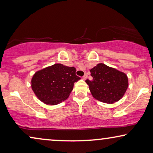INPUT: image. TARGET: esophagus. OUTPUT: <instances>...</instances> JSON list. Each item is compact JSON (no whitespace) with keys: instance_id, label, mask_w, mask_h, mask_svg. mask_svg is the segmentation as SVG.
<instances>
[{"instance_id":"34e87169","label":"esophagus","mask_w":153,"mask_h":153,"mask_svg":"<svg viewBox=\"0 0 153 153\" xmlns=\"http://www.w3.org/2000/svg\"><path fill=\"white\" fill-rule=\"evenodd\" d=\"M87 77H88V75L87 74H84V76H83V80H85V79H87Z\"/></svg>"}]
</instances>
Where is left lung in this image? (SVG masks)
<instances>
[{
    "mask_svg": "<svg viewBox=\"0 0 153 153\" xmlns=\"http://www.w3.org/2000/svg\"><path fill=\"white\" fill-rule=\"evenodd\" d=\"M93 80L85 82L95 99L106 104H114L125 95L128 88L126 74L104 63H99L92 68Z\"/></svg>",
    "mask_w": 153,
    "mask_h": 153,
    "instance_id": "obj_1",
    "label": "left lung"
}]
</instances>
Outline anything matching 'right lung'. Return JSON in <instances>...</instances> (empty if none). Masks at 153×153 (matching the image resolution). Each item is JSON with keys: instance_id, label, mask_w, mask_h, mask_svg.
<instances>
[{"instance_id": "obj_1", "label": "right lung", "mask_w": 153, "mask_h": 153, "mask_svg": "<svg viewBox=\"0 0 153 153\" xmlns=\"http://www.w3.org/2000/svg\"><path fill=\"white\" fill-rule=\"evenodd\" d=\"M79 79L76 68L57 63L35 72L31 79V88L41 102L56 105L68 98L74 83Z\"/></svg>"}]
</instances>
